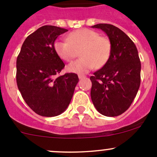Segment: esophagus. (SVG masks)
I'll list each match as a JSON object with an SVG mask.
<instances>
[{
    "mask_svg": "<svg viewBox=\"0 0 157 157\" xmlns=\"http://www.w3.org/2000/svg\"><path fill=\"white\" fill-rule=\"evenodd\" d=\"M78 77H79V79H80V80H81V79L84 78L85 76H84V75H80V74H79V75H78Z\"/></svg>",
    "mask_w": 157,
    "mask_h": 157,
    "instance_id": "obj_1",
    "label": "esophagus"
}]
</instances>
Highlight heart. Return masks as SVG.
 <instances>
[{
  "label": "heart",
  "mask_w": 157,
  "mask_h": 157,
  "mask_svg": "<svg viewBox=\"0 0 157 157\" xmlns=\"http://www.w3.org/2000/svg\"><path fill=\"white\" fill-rule=\"evenodd\" d=\"M67 40H56L54 48L58 57L65 61H71L77 52L80 50L79 55L81 58L67 66L69 72L86 74L95 66L97 68L104 66L109 60L111 53L110 42L94 30H75L67 36Z\"/></svg>",
  "instance_id": "b5f03b06"
}]
</instances>
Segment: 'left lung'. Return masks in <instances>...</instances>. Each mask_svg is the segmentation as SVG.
<instances>
[{"label": "left lung", "mask_w": 157, "mask_h": 157, "mask_svg": "<svg viewBox=\"0 0 157 157\" xmlns=\"http://www.w3.org/2000/svg\"><path fill=\"white\" fill-rule=\"evenodd\" d=\"M92 27L105 32L111 44L107 62L90 77L92 101L102 115L118 116L129 108L140 87L138 52L133 41L116 26L99 23Z\"/></svg>", "instance_id": "obj_1"}]
</instances>
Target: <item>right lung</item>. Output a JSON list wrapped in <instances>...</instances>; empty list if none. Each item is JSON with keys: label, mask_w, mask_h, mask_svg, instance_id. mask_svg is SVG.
Wrapping results in <instances>:
<instances>
[{"label": "right lung", "mask_w": 157, "mask_h": 157, "mask_svg": "<svg viewBox=\"0 0 157 157\" xmlns=\"http://www.w3.org/2000/svg\"><path fill=\"white\" fill-rule=\"evenodd\" d=\"M67 31L55 26L39 28L25 39L17 57V86L29 108L42 116L64 112L79 81L74 73L57 77L64 64L55 52L54 43Z\"/></svg>", "instance_id": "1"}]
</instances>
